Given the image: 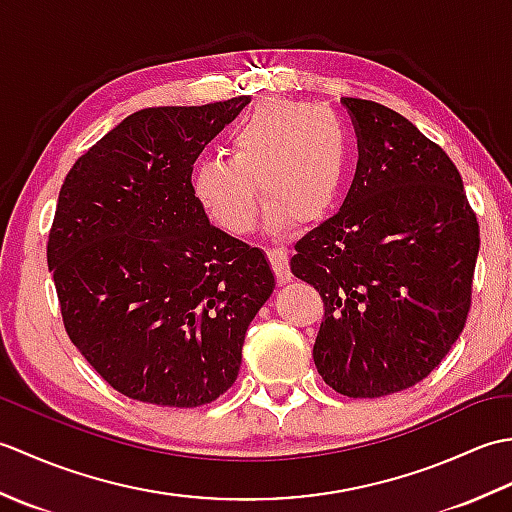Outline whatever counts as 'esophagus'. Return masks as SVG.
Masks as SVG:
<instances>
[{
	"mask_svg": "<svg viewBox=\"0 0 512 512\" xmlns=\"http://www.w3.org/2000/svg\"><path fill=\"white\" fill-rule=\"evenodd\" d=\"M268 259H270V266H273L277 281L279 284H286L290 281L292 273H290V266H288V250L286 248H268Z\"/></svg>",
	"mask_w": 512,
	"mask_h": 512,
	"instance_id": "1",
	"label": "esophagus"
}]
</instances>
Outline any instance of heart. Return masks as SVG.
I'll return each mask as SVG.
<instances>
[{"label": "heart", "mask_w": 512, "mask_h": 512, "mask_svg": "<svg viewBox=\"0 0 512 512\" xmlns=\"http://www.w3.org/2000/svg\"><path fill=\"white\" fill-rule=\"evenodd\" d=\"M228 151L231 158L195 160L191 191L202 213L233 235L257 222V186L268 200V224L281 231L292 220H325L350 176L352 145L341 118L301 101H259L235 125Z\"/></svg>", "instance_id": "obj_1"}]
</instances>
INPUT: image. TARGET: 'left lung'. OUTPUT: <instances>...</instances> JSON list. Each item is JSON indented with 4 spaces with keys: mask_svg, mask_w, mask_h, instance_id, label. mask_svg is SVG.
I'll use <instances>...</instances> for the list:
<instances>
[{
    "mask_svg": "<svg viewBox=\"0 0 512 512\" xmlns=\"http://www.w3.org/2000/svg\"><path fill=\"white\" fill-rule=\"evenodd\" d=\"M358 165L341 211L295 244L292 275L319 290L314 365L350 398L427 378L464 330L480 226L460 171L389 107L343 99Z\"/></svg>",
    "mask_w": 512,
    "mask_h": 512,
    "instance_id": "1",
    "label": "left lung"
}]
</instances>
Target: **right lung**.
<instances>
[{
	"mask_svg": "<svg viewBox=\"0 0 512 512\" xmlns=\"http://www.w3.org/2000/svg\"><path fill=\"white\" fill-rule=\"evenodd\" d=\"M248 101L140 110L65 176L48 239L63 325L127 398H220L273 295L266 255L215 228L191 191L195 158Z\"/></svg>",
	"mask_w": 512,
	"mask_h": 512,
	"instance_id": "1",
	"label": "right lung"
}]
</instances>
